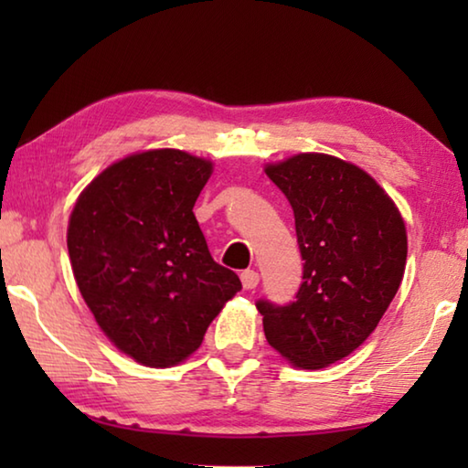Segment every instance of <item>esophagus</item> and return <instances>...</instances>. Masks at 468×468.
<instances>
[{
	"label": "esophagus",
	"mask_w": 468,
	"mask_h": 468,
	"mask_svg": "<svg viewBox=\"0 0 468 468\" xmlns=\"http://www.w3.org/2000/svg\"><path fill=\"white\" fill-rule=\"evenodd\" d=\"M258 282H260V274L256 272V271H243L241 272V284H243V289H256L258 287Z\"/></svg>",
	"instance_id": "1"
}]
</instances>
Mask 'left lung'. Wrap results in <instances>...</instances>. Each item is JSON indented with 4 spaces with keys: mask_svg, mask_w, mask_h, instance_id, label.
<instances>
[{
    "mask_svg": "<svg viewBox=\"0 0 468 468\" xmlns=\"http://www.w3.org/2000/svg\"><path fill=\"white\" fill-rule=\"evenodd\" d=\"M287 196L303 282L287 305L260 299L268 345L301 369L351 355L392 303L407 264V229L378 181L357 165L301 153L266 165Z\"/></svg>",
    "mask_w": 468,
    "mask_h": 468,
    "instance_id": "1",
    "label": "left lung"
}]
</instances>
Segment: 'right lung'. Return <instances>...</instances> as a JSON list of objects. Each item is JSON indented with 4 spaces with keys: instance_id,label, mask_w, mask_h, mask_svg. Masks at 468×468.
Masks as SVG:
<instances>
[{
    "instance_id": "1",
    "label": "right lung",
    "mask_w": 468,
    "mask_h": 468,
    "mask_svg": "<svg viewBox=\"0 0 468 468\" xmlns=\"http://www.w3.org/2000/svg\"><path fill=\"white\" fill-rule=\"evenodd\" d=\"M210 176V161L184 150L130 154L86 186L69 217L78 289L111 343L142 366L187 359L241 291L194 217Z\"/></svg>"
}]
</instances>
